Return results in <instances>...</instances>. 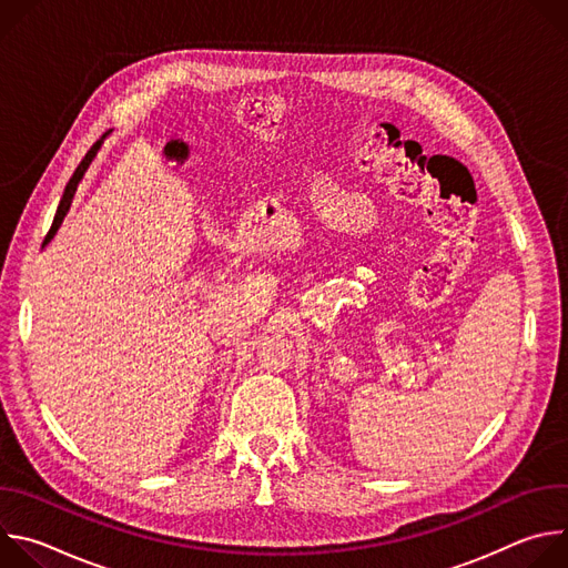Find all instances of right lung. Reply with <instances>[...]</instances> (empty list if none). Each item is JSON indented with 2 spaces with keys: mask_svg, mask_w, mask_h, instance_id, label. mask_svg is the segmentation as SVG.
Wrapping results in <instances>:
<instances>
[{
  "mask_svg": "<svg viewBox=\"0 0 568 568\" xmlns=\"http://www.w3.org/2000/svg\"><path fill=\"white\" fill-rule=\"evenodd\" d=\"M101 148V141H97L90 150H88V154L83 156V161H80L78 164V169L73 171V175H71V180L67 182V186H64V193H62V200H60V204H58V211H55V217H53V224H51V229H49V233H47V237H44V242H42V247L47 245V242L55 235V231H58V226L62 224V220H64V215H67V211H69V206H71V200H73V193H75V186H78V182L83 180V175H85V171H88V166L92 164V159H94V154H97V150Z\"/></svg>",
  "mask_w": 568,
  "mask_h": 568,
  "instance_id": "add662e5",
  "label": "right lung"
}]
</instances>
